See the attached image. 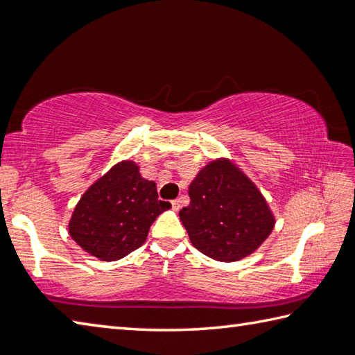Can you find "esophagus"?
<instances>
[{"instance_id":"obj_1","label":"esophagus","mask_w":355,"mask_h":355,"mask_svg":"<svg viewBox=\"0 0 355 355\" xmlns=\"http://www.w3.org/2000/svg\"><path fill=\"white\" fill-rule=\"evenodd\" d=\"M171 203H172V209H175V211H178V209H180V200L175 199V200H172Z\"/></svg>"}]
</instances>
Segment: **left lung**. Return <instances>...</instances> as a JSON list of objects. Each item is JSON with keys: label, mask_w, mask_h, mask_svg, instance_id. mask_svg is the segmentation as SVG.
<instances>
[{"label": "left lung", "mask_w": 355, "mask_h": 355, "mask_svg": "<svg viewBox=\"0 0 355 355\" xmlns=\"http://www.w3.org/2000/svg\"><path fill=\"white\" fill-rule=\"evenodd\" d=\"M180 219L196 249L218 261H238L260 248L274 216L260 191L230 161L209 163L189 184Z\"/></svg>", "instance_id": "obj_1"}]
</instances>
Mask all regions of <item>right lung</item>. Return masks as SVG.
Listing matches in <instances>:
<instances>
[{
  "label": "right lung",
  "mask_w": 355,
  "mask_h": 355,
  "mask_svg": "<svg viewBox=\"0 0 355 355\" xmlns=\"http://www.w3.org/2000/svg\"><path fill=\"white\" fill-rule=\"evenodd\" d=\"M171 208L131 161L116 164L89 188L71 214L69 233L87 254L116 261L146 243L150 225Z\"/></svg>",
  "instance_id": "right-lung-1"
}]
</instances>
